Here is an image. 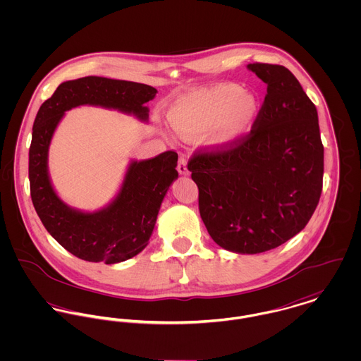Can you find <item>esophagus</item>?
<instances>
[{
	"instance_id": "34e87169",
	"label": "esophagus",
	"mask_w": 361,
	"mask_h": 361,
	"mask_svg": "<svg viewBox=\"0 0 361 361\" xmlns=\"http://www.w3.org/2000/svg\"><path fill=\"white\" fill-rule=\"evenodd\" d=\"M178 171L180 175H189V168H188V159L185 158V155L179 157V164H178Z\"/></svg>"
}]
</instances>
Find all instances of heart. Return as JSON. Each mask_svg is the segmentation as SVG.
<instances>
[{"label": "heart", "instance_id": "heart-1", "mask_svg": "<svg viewBox=\"0 0 361 361\" xmlns=\"http://www.w3.org/2000/svg\"><path fill=\"white\" fill-rule=\"evenodd\" d=\"M259 114L257 97L239 85L222 83L188 93L171 104L168 121L183 139L209 132V143L219 150L239 145L253 129Z\"/></svg>", "mask_w": 361, "mask_h": 361}]
</instances>
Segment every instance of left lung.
Here are the masks:
<instances>
[{"label": "left lung", "mask_w": 361, "mask_h": 361, "mask_svg": "<svg viewBox=\"0 0 361 361\" xmlns=\"http://www.w3.org/2000/svg\"><path fill=\"white\" fill-rule=\"evenodd\" d=\"M247 69L267 85L252 132L188 164L209 236L238 255L264 253L298 235L318 204L324 175L317 108L299 80L282 65Z\"/></svg>", "instance_id": "left-lung-1"}]
</instances>
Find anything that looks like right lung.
<instances>
[{"mask_svg":"<svg viewBox=\"0 0 361 361\" xmlns=\"http://www.w3.org/2000/svg\"><path fill=\"white\" fill-rule=\"evenodd\" d=\"M157 93L143 83L86 76L61 83L42 104L29 150L30 196L49 233L73 256L118 264L143 252L162 200L178 179V154L165 152L150 159H130L115 197L100 209L83 211L68 206L52 186L49 150L56 126L66 111L79 105L116 109L147 122L150 109L146 103Z\"/></svg>","mask_w":361,"mask_h":361,"instance_id":"right-lung-1","label":"right lung"}]
</instances>
